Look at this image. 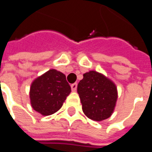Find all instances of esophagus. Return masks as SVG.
<instances>
[{
    "label": "esophagus",
    "instance_id": "34e87169",
    "mask_svg": "<svg viewBox=\"0 0 152 152\" xmlns=\"http://www.w3.org/2000/svg\"><path fill=\"white\" fill-rule=\"evenodd\" d=\"M77 86H78V84H77L76 83H73V84H71V89H72V91H76V90H77Z\"/></svg>",
    "mask_w": 152,
    "mask_h": 152
}]
</instances>
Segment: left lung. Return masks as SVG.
<instances>
[{
  "mask_svg": "<svg viewBox=\"0 0 152 152\" xmlns=\"http://www.w3.org/2000/svg\"><path fill=\"white\" fill-rule=\"evenodd\" d=\"M83 111L89 119L102 121L112 115L118 98L115 84L105 75L89 71L78 84Z\"/></svg>",
  "mask_w": 152,
  "mask_h": 152,
  "instance_id": "8db88e82",
  "label": "left lung"
}]
</instances>
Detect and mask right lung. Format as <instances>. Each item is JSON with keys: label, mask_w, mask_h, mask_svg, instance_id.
<instances>
[{"label": "right lung", "mask_w": 152, "mask_h": 152, "mask_svg": "<svg viewBox=\"0 0 152 152\" xmlns=\"http://www.w3.org/2000/svg\"><path fill=\"white\" fill-rule=\"evenodd\" d=\"M70 91L65 75L50 69L32 83L29 91L31 105L41 115H50L61 108Z\"/></svg>", "instance_id": "obj_1"}]
</instances>
